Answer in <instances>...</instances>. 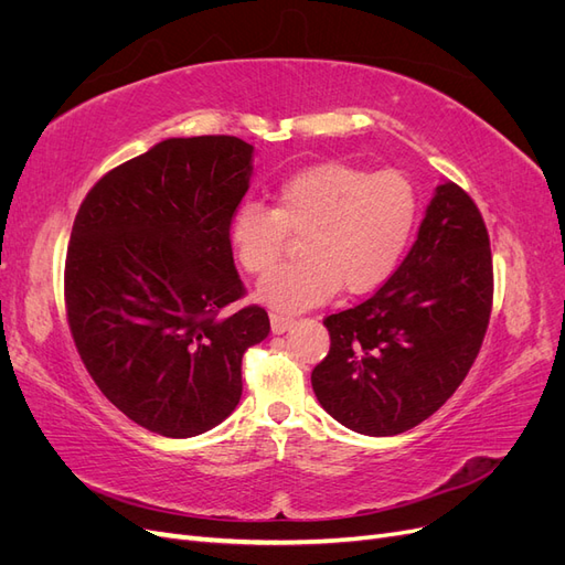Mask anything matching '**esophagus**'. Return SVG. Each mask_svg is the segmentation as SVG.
<instances>
[{
	"label": "esophagus",
	"mask_w": 565,
	"mask_h": 565,
	"mask_svg": "<svg viewBox=\"0 0 565 565\" xmlns=\"http://www.w3.org/2000/svg\"><path fill=\"white\" fill-rule=\"evenodd\" d=\"M292 324H295V318L282 316V313H270V330H273V334H282V332H287L289 328H292Z\"/></svg>",
	"instance_id": "obj_1"
}]
</instances>
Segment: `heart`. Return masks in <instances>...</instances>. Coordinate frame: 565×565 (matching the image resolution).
Returning <instances> with one entry per match:
<instances>
[{"label": "heart", "mask_w": 565, "mask_h": 565, "mask_svg": "<svg viewBox=\"0 0 565 565\" xmlns=\"http://www.w3.org/2000/svg\"><path fill=\"white\" fill-rule=\"evenodd\" d=\"M417 221L415 185L398 169L370 174L347 162L287 177L273 207L245 202L231 218V247L249 276L279 260L287 234H301L299 263L268 274L256 297L278 311H303L341 287L363 295L388 278Z\"/></svg>", "instance_id": "obj_1"}]
</instances>
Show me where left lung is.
Segmentation results:
<instances>
[{
    "instance_id": "obj_1",
    "label": "left lung",
    "mask_w": 565,
    "mask_h": 565,
    "mask_svg": "<svg viewBox=\"0 0 565 565\" xmlns=\"http://www.w3.org/2000/svg\"><path fill=\"white\" fill-rule=\"evenodd\" d=\"M490 311L486 221L448 181L436 188L398 270L363 303L322 320L330 353L311 372L320 405L365 436L413 429L465 382Z\"/></svg>"
}]
</instances>
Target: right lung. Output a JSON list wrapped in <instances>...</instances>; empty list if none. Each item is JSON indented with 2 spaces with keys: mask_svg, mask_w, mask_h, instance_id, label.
Wrapping results in <instances>:
<instances>
[{
  "mask_svg": "<svg viewBox=\"0 0 565 565\" xmlns=\"http://www.w3.org/2000/svg\"><path fill=\"white\" fill-rule=\"evenodd\" d=\"M235 136L167 139L100 177L75 216L65 313L84 367L131 422L191 438L243 396V355L270 332L245 297L231 218L252 174Z\"/></svg>",
  "mask_w": 565,
  "mask_h": 565,
  "instance_id": "obj_1",
  "label": "right lung"
}]
</instances>
